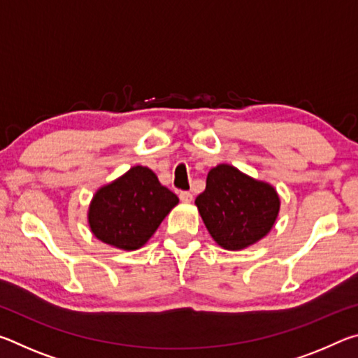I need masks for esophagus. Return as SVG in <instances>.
<instances>
[{
	"instance_id": "34e87169",
	"label": "esophagus",
	"mask_w": 358,
	"mask_h": 358,
	"mask_svg": "<svg viewBox=\"0 0 358 358\" xmlns=\"http://www.w3.org/2000/svg\"><path fill=\"white\" fill-rule=\"evenodd\" d=\"M180 199L183 202H186V203H189V202H192V194L189 192V191H181L180 192Z\"/></svg>"
}]
</instances>
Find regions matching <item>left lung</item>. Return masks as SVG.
I'll use <instances>...</instances> for the list:
<instances>
[{"instance_id":"8db88e82","label":"left lung","mask_w":358,"mask_h":358,"mask_svg":"<svg viewBox=\"0 0 358 358\" xmlns=\"http://www.w3.org/2000/svg\"><path fill=\"white\" fill-rule=\"evenodd\" d=\"M196 205L216 243L238 251L270 232L280 211V197L273 186L220 164L208 172L207 187Z\"/></svg>"}]
</instances>
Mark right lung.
Returning a JSON list of instances; mask_svg holds the SVG:
<instances>
[{"label": "right lung", "mask_w": 358, "mask_h": 358, "mask_svg": "<svg viewBox=\"0 0 358 358\" xmlns=\"http://www.w3.org/2000/svg\"><path fill=\"white\" fill-rule=\"evenodd\" d=\"M178 203L148 167L136 166L96 192L88 222L101 241L120 250H138Z\"/></svg>", "instance_id": "obj_1"}]
</instances>
